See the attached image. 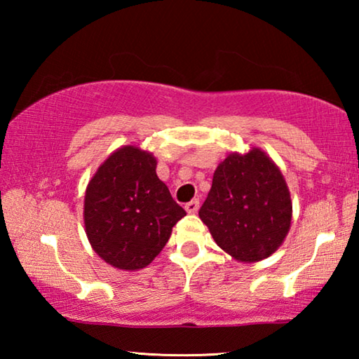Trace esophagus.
Masks as SVG:
<instances>
[{
	"instance_id": "1",
	"label": "esophagus",
	"mask_w": 359,
	"mask_h": 359,
	"mask_svg": "<svg viewBox=\"0 0 359 359\" xmlns=\"http://www.w3.org/2000/svg\"><path fill=\"white\" fill-rule=\"evenodd\" d=\"M199 209V199H191L190 203L185 204V210L188 214H194V212H198Z\"/></svg>"
}]
</instances>
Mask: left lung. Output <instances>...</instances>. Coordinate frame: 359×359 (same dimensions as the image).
<instances>
[{
    "label": "left lung",
    "mask_w": 359,
    "mask_h": 359,
    "mask_svg": "<svg viewBox=\"0 0 359 359\" xmlns=\"http://www.w3.org/2000/svg\"><path fill=\"white\" fill-rule=\"evenodd\" d=\"M291 198L274 161L259 149L231 154L218 165L199 209L217 245L253 263L274 253L288 234Z\"/></svg>",
    "instance_id": "8db88e82"
}]
</instances>
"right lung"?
<instances>
[{
  "instance_id": "right-lung-1",
  "label": "right lung",
  "mask_w": 359,
  "mask_h": 359,
  "mask_svg": "<svg viewBox=\"0 0 359 359\" xmlns=\"http://www.w3.org/2000/svg\"><path fill=\"white\" fill-rule=\"evenodd\" d=\"M151 154L126 145L107 158L85 191V231L93 250L117 269L136 271L163 250L187 212L158 179Z\"/></svg>"
}]
</instances>
